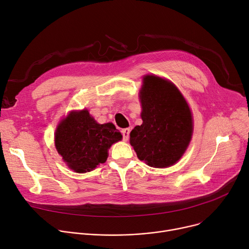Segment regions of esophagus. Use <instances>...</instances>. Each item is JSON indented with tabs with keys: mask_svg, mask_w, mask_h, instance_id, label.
<instances>
[{
	"mask_svg": "<svg viewBox=\"0 0 249 249\" xmlns=\"http://www.w3.org/2000/svg\"><path fill=\"white\" fill-rule=\"evenodd\" d=\"M121 133H122V136H123V140L124 141H127L129 139V135H130V129L129 128H125V129H122L121 130Z\"/></svg>",
	"mask_w": 249,
	"mask_h": 249,
	"instance_id": "esophagus-1",
	"label": "esophagus"
}]
</instances>
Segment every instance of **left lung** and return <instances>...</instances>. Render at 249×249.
<instances>
[{
  "label": "left lung",
  "instance_id": "obj_1",
  "mask_svg": "<svg viewBox=\"0 0 249 249\" xmlns=\"http://www.w3.org/2000/svg\"><path fill=\"white\" fill-rule=\"evenodd\" d=\"M143 124L130 133V144L140 160L167 167L186 151L193 131L189 106L170 82L146 76L140 91Z\"/></svg>",
  "mask_w": 249,
  "mask_h": 249
}]
</instances>
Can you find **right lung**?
<instances>
[{
	"label": "right lung",
	"mask_w": 249,
	"mask_h": 249,
	"mask_svg": "<svg viewBox=\"0 0 249 249\" xmlns=\"http://www.w3.org/2000/svg\"><path fill=\"white\" fill-rule=\"evenodd\" d=\"M121 139L112 123L98 124L85 109L71 112L62 121L55 134V146L71 169L84 173L105 162L110 146Z\"/></svg>",
	"instance_id": "1"
}]
</instances>
